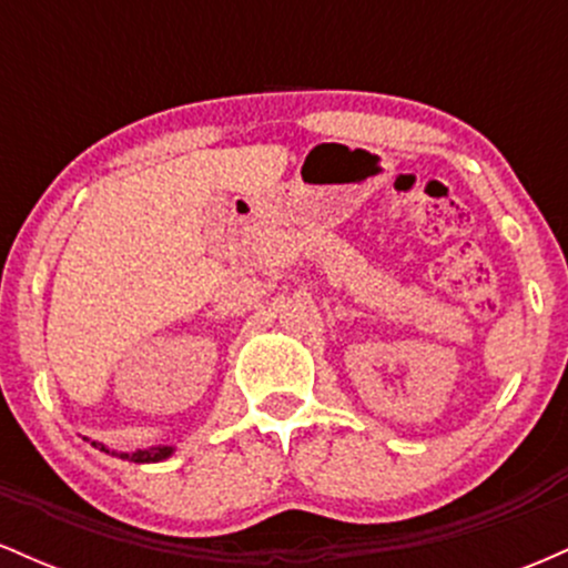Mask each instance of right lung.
Masks as SVG:
<instances>
[{
    "mask_svg": "<svg viewBox=\"0 0 568 568\" xmlns=\"http://www.w3.org/2000/svg\"><path fill=\"white\" fill-rule=\"evenodd\" d=\"M98 448L109 454V448H103V446H98ZM171 452H173L171 446H158V448H149V452L116 454V456H120V459H130V462H162V459H168V456H171Z\"/></svg>",
    "mask_w": 568,
    "mask_h": 568,
    "instance_id": "1",
    "label": "right lung"
}]
</instances>
